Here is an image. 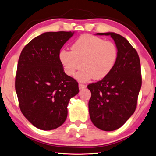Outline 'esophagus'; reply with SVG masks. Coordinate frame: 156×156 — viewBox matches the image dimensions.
<instances>
[{
  "label": "esophagus",
  "instance_id": "obj_1",
  "mask_svg": "<svg viewBox=\"0 0 156 156\" xmlns=\"http://www.w3.org/2000/svg\"><path fill=\"white\" fill-rule=\"evenodd\" d=\"M86 87H87V85H84V84H82V83H80V84H79V88H80V90H81V89H84V88H85Z\"/></svg>",
  "mask_w": 156,
  "mask_h": 156
}]
</instances>
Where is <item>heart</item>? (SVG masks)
<instances>
[{
	"mask_svg": "<svg viewBox=\"0 0 156 156\" xmlns=\"http://www.w3.org/2000/svg\"><path fill=\"white\" fill-rule=\"evenodd\" d=\"M71 51L63 49L59 59L67 75L74 76L76 71L83 69L76 75L85 81L93 78L101 80L108 75L118 58V49L113 42L93 35H82L71 45Z\"/></svg>",
	"mask_w": 156,
	"mask_h": 156,
	"instance_id": "b5f03b06",
	"label": "heart"
}]
</instances>
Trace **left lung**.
Returning <instances> with one entry per match:
<instances>
[{
  "label": "left lung",
  "mask_w": 156,
  "mask_h": 156,
  "mask_svg": "<svg viewBox=\"0 0 156 156\" xmlns=\"http://www.w3.org/2000/svg\"><path fill=\"white\" fill-rule=\"evenodd\" d=\"M110 36L118 49V58L108 75L87 85L91 92L88 107L91 121L101 130L119 129L136 109L142 86L140 57L123 36L115 33H98Z\"/></svg>",
  "instance_id": "1"
}]
</instances>
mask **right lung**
I'll return each instance as SVG.
<instances>
[{
  "label": "right lung",
  "mask_w": 156,
  "mask_h": 156,
  "mask_svg": "<svg viewBox=\"0 0 156 156\" xmlns=\"http://www.w3.org/2000/svg\"><path fill=\"white\" fill-rule=\"evenodd\" d=\"M71 31L47 32L25 46L19 60L15 90L24 116L38 129H55L65 122L68 104L79 93L78 82L68 76L59 59Z\"/></svg>",
  "instance_id": "add662e5"
}]
</instances>
